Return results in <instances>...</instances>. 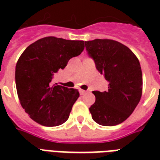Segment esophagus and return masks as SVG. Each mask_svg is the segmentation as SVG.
<instances>
[{
  "label": "esophagus",
  "mask_w": 160,
  "mask_h": 160,
  "mask_svg": "<svg viewBox=\"0 0 160 160\" xmlns=\"http://www.w3.org/2000/svg\"><path fill=\"white\" fill-rule=\"evenodd\" d=\"M79 93H80V95H85V93H86V91H85V90H81V89H80V90H79Z\"/></svg>",
  "instance_id": "34e87169"
}]
</instances>
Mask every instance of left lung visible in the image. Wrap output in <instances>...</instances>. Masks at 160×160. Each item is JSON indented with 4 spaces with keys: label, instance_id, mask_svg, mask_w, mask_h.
<instances>
[{
    "label": "left lung",
    "instance_id": "obj_1",
    "mask_svg": "<svg viewBox=\"0 0 160 160\" xmlns=\"http://www.w3.org/2000/svg\"><path fill=\"white\" fill-rule=\"evenodd\" d=\"M88 55L108 82L106 91H93L95 102L90 107L94 121L113 126L124 121L139 104L143 77L139 60L127 46L113 40L85 41Z\"/></svg>",
    "mask_w": 160,
    "mask_h": 160
}]
</instances>
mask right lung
Returning <instances> with one entry per match:
<instances>
[{
    "label": "right lung",
    "mask_w": 160,
    "mask_h": 160,
    "mask_svg": "<svg viewBox=\"0 0 160 160\" xmlns=\"http://www.w3.org/2000/svg\"><path fill=\"white\" fill-rule=\"evenodd\" d=\"M83 41L49 36L27 47L16 65L19 100L26 114L44 126H58L70 116L80 94L76 89L52 85L54 75L72 57L80 55Z\"/></svg>",
    "instance_id": "1"
}]
</instances>
